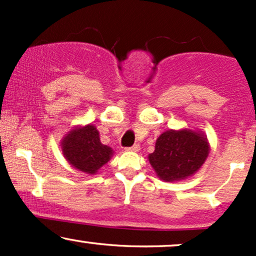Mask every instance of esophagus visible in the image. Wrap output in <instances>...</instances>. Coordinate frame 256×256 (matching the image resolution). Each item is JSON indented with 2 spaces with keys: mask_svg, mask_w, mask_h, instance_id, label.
<instances>
[{
  "mask_svg": "<svg viewBox=\"0 0 256 256\" xmlns=\"http://www.w3.org/2000/svg\"><path fill=\"white\" fill-rule=\"evenodd\" d=\"M128 150H131V152H138V150H140V144H134L132 146H128Z\"/></svg>",
  "mask_w": 256,
  "mask_h": 256,
  "instance_id": "34e87169",
  "label": "esophagus"
}]
</instances>
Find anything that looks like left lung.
Instances as JSON below:
<instances>
[{
    "mask_svg": "<svg viewBox=\"0 0 256 256\" xmlns=\"http://www.w3.org/2000/svg\"><path fill=\"white\" fill-rule=\"evenodd\" d=\"M208 152V142L202 134L190 130H170L158 138L149 162L162 180H179L198 171Z\"/></svg>",
    "mask_w": 256,
    "mask_h": 256,
    "instance_id": "left-lung-1",
    "label": "left lung"
}]
</instances>
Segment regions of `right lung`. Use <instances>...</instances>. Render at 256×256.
I'll return each instance as SVG.
<instances>
[{
  "label": "right lung",
  "instance_id": "1",
  "mask_svg": "<svg viewBox=\"0 0 256 256\" xmlns=\"http://www.w3.org/2000/svg\"><path fill=\"white\" fill-rule=\"evenodd\" d=\"M62 152L73 167L90 174L98 172L113 154L110 146L102 144L92 125L70 131L62 142Z\"/></svg>",
  "mask_w": 256,
  "mask_h": 256
}]
</instances>
